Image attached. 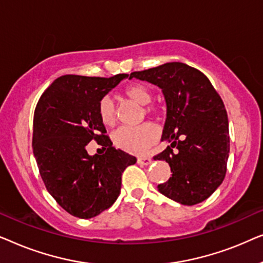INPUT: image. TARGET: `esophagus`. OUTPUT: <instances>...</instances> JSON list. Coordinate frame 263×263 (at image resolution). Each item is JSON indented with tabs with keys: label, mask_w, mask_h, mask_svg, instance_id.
Segmentation results:
<instances>
[{
	"label": "esophagus",
	"mask_w": 263,
	"mask_h": 263,
	"mask_svg": "<svg viewBox=\"0 0 263 263\" xmlns=\"http://www.w3.org/2000/svg\"><path fill=\"white\" fill-rule=\"evenodd\" d=\"M151 158L149 157H139L138 158V164L140 165H149L151 164Z\"/></svg>",
	"instance_id": "34e87169"
}]
</instances>
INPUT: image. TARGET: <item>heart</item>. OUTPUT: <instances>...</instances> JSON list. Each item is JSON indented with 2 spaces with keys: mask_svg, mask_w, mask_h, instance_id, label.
Instances as JSON below:
<instances>
[{
  "mask_svg": "<svg viewBox=\"0 0 263 263\" xmlns=\"http://www.w3.org/2000/svg\"><path fill=\"white\" fill-rule=\"evenodd\" d=\"M123 95L128 99L138 103L139 105H147L152 102V91L146 85L134 82L124 88ZM153 106H146L147 114L154 112ZM98 115L104 125L111 127L116 122V109L110 97H103L98 103ZM159 138V132L152 123H143L136 127H122L114 133V143L125 152L141 154L145 153Z\"/></svg>",
  "mask_w": 263,
  "mask_h": 263,
  "instance_id": "1",
  "label": "heart"
}]
</instances>
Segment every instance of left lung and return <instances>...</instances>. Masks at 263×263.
I'll return each mask as SVG.
<instances>
[{"instance_id": "1", "label": "left lung", "mask_w": 263, "mask_h": 263, "mask_svg": "<svg viewBox=\"0 0 263 263\" xmlns=\"http://www.w3.org/2000/svg\"><path fill=\"white\" fill-rule=\"evenodd\" d=\"M133 78L158 86L166 102L161 141L171 145L154 160L166 161L172 176L158 190L186 206L202 202L226 175L229 120L220 96L206 75L181 62L134 71Z\"/></svg>"}]
</instances>
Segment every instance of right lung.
Segmentation results:
<instances>
[{"mask_svg":"<svg viewBox=\"0 0 263 263\" xmlns=\"http://www.w3.org/2000/svg\"><path fill=\"white\" fill-rule=\"evenodd\" d=\"M127 77L63 75L35 106L32 147L39 172L50 195L74 217L89 219L112 206L122 174L136 163L135 157L112 147L98 115L99 100ZM92 139L105 154L89 156L85 146Z\"/></svg>","mask_w":263,"mask_h":263,"instance_id":"obj_1","label":"right lung"}]
</instances>
